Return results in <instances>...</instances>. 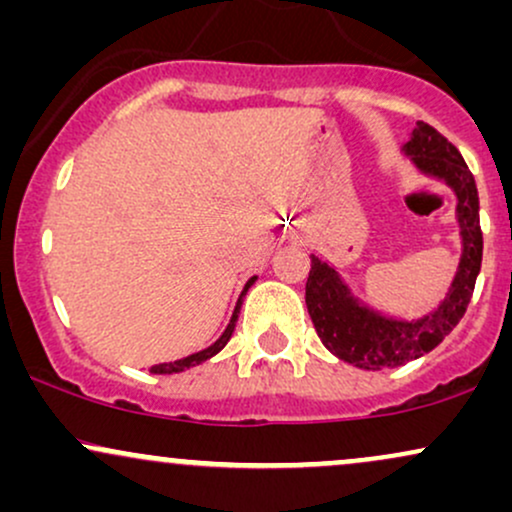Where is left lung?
<instances>
[{
  "mask_svg": "<svg viewBox=\"0 0 512 512\" xmlns=\"http://www.w3.org/2000/svg\"><path fill=\"white\" fill-rule=\"evenodd\" d=\"M404 149L414 156V163L424 173L445 180L455 190L457 221H460L464 245L462 260L448 298L436 313L424 320L399 322L361 308L349 296V289L339 281L330 264L313 257L308 284H305V305L317 337L334 356L366 370L402 366L436 349L467 313L481 269V252H484L477 182L457 146L448 142L436 127L416 122L414 134Z\"/></svg>",
  "mask_w": 512,
  "mask_h": 512,
  "instance_id": "left-lung-1",
  "label": "left lung"
}]
</instances>
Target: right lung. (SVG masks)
<instances>
[{"label": "right lung", "mask_w": 512, "mask_h": 512, "mask_svg": "<svg viewBox=\"0 0 512 512\" xmlns=\"http://www.w3.org/2000/svg\"><path fill=\"white\" fill-rule=\"evenodd\" d=\"M252 281H255V276H252V279L248 281V284H245V289H243V293H240V298H238V305H236V313H233V317H231V325L226 327V332L221 334V339L216 344H211L209 349H204V351H197V354H192V356H187V358H180V361H173V363H158V366H151L149 370L151 373H180V370H185V368H192V366H199V363L202 361H207V358H211V356H216L219 354V351L223 349V346L228 344V339L233 337V330H236V322H238V313H240V305H243V296L245 293H248V289L252 286Z\"/></svg>", "instance_id": "right-lung-1"}]
</instances>
